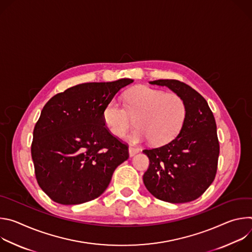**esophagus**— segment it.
Wrapping results in <instances>:
<instances>
[{"mask_svg": "<svg viewBox=\"0 0 252 252\" xmlns=\"http://www.w3.org/2000/svg\"><path fill=\"white\" fill-rule=\"evenodd\" d=\"M138 152H139V150H138L137 148H134V147H129V148H128L129 157H133V156L136 155Z\"/></svg>", "mask_w": 252, "mask_h": 252, "instance_id": "obj_1", "label": "esophagus"}]
</instances>
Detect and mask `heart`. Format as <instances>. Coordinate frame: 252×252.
<instances>
[{"label": "heart", "mask_w": 252, "mask_h": 252, "mask_svg": "<svg viewBox=\"0 0 252 252\" xmlns=\"http://www.w3.org/2000/svg\"><path fill=\"white\" fill-rule=\"evenodd\" d=\"M126 106L119 99L106 103L102 112L104 125L116 136H123L136 118V127L126 135L131 142L152 138L156 145L170 141L182 129L187 117L185 99L177 94L141 86L125 95Z\"/></svg>", "instance_id": "heart-1"}]
</instances>
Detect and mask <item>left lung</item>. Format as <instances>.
Listing matches in <instances>:
<instances>
[{
	"label": "left lung",
	"mask_w": 252,
	"mask_h": 252,
	"mask_svg": "<svg viewBox=\"0 0 252 252\" xmlns=\"http://www.w3.org/2000/svg\"><path fill=\"white\" fill-rule=\"evenodd\" d=\"M150 84L167 87L181 95L187 104V117L172 140L142 151L150 159L143 184L160 200L192 201L208 189L218 170L220 142L213 114L205 98L183 82L158 80Z\"/></svg>",
	"instance_id": "1"
}]
</instances>
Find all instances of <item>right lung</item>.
<instances>
[{"label":"right lung","instance_id":"right-lung-1","mask_svg":"<svg viewBox=\"0 0 252 252\" xmlns=\"http://www.w3.org/2000/svg\"><path fill=\"white\" fill-rule=\"evenodd\" d=\"M130 79L86 83L54 95L33 128L32 158L40 188L54 201L73 205L98 197L128 146L104 125V106Z\"/></svg>","mask_w":252,"mask_h":252}]
</instances>
